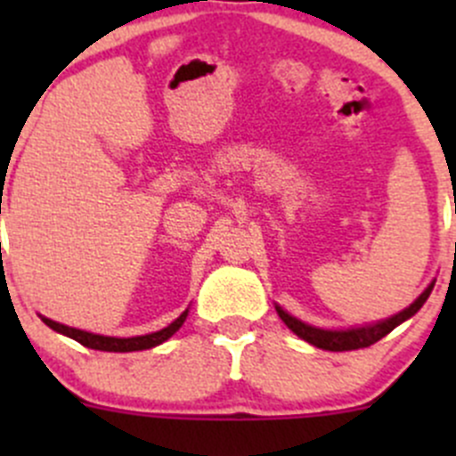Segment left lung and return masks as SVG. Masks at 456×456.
<instances>
[{
    "label": "left lung",
    "instance_id": "8db88e82",
    "mask_svg": "<svg viewBox=\"0 0 456 456\" xmlns=\"http://www.w3.org/2000/svg\"><path fill=\"white\" fill-rule=\"evenodd\" d=\"M432 287H435V282H432L430 287H428L426 291L421 293V296L417 297L411 306H408V309H403L402 314L388 317V320H384V322H377V324L360 326V329H348V330L315 329V326H309V324H305V322L296 320V317L289 315L287 311H282L280 306H275V311H278V315L282 317L284 324H287L289 329L297 335V338H302L305 342L314 344V346L322 348V351H333V353L357 351V348H366V346H370V344L379 342V339L386 338V335H388L395 326H399L402 322H406L408 317L415 315L417 311L424 306L428 296H430Z\"/></svg>",
    "mask_w": 456,
    "mask_h": 456
}]
</instances>
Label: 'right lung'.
Returning <instances> with one entry per match:
<instances>
[{"label": "right lung", "instance_id": "obj_1", "mask_svg": "<svg viewBox=\"0 0 456 456\" xmlns=\"http://www.w3.org/2000/svg\"><path fill=\"white\" fill-rule=\"evenodd\" d=\"M185 317H187V311L181 317H176V320H174L167 329H160V330H156V333H150V335H139V338H105V335H94V333H87V330L70 329V326H63V324H59V322L48 320V317H41V320H44L50 329L57 330V333L68 335V338L77 339L79 344H84V346H87V348H94V351L130 353V351H145V348L163 344L165 339H169L178 329H181L183 322H185Z\"/></svg>", "mask_w": 456, "mask_h": 456}]
</instances>
